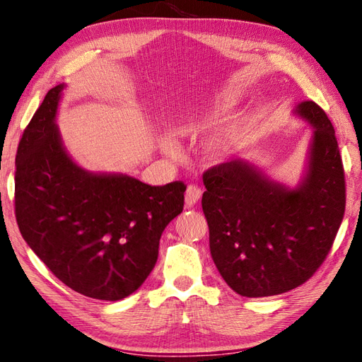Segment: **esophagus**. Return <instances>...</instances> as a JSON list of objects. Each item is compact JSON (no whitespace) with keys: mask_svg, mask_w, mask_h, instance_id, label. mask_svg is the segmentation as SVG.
<instances>
[{"mask_svg":"<svg viewBox=\"0 0 362 362\" xmlns=\"http://www.w3.org/2000/svg\"><path fill=\"white\" fill-rule=\"evenodd\" d=\"M202 195V189L195 186V185H189L187 189H186V194H185V202H186V206H192L195 205L199 198Z\"/></svg>","mask_w":362,"mask_h":362,"instance_id":"34e87169","label":"esophagus"}]
</instances>
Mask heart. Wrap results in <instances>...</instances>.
Returning <instances> with one entry per match:
<instances>
[{
	"label": "heart",
	"instance_id": "1",
	"mask_svg": "<svg viewBox=\"0 0 362 362\" xmlns=\"http://www.w3.org/2000/svg\"><path fill=\"white\" fill-rule=\"evenodd\" d=\"M229 105H230V101L227 100V98H220V100H217L214 104H213V107H211V110H210V114L213 117H218V116H221V114L229 108ZM165 146H167V149H171V145L170 144H165ZM220 141L214 145V154L216 156H218L220 154Z\"/></svg>",
	"mask_w": 362,
	"mask_h": 362
}]
</instances>
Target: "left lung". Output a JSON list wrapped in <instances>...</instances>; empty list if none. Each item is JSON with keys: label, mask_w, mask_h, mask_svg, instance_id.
Instances as JSON below:
<instances>
[{"label": "left lung", "mask_w": 362, "mask_h": 362, "mask_svg": "<svg viewBox=\"0 0 362 362\" xmlns=\"http://www.w3.org/2000/svg\"><path fill=\"white\" fill-rule=\"evenodd\" d=\"M295 112L314 127L308 171L296 189L243 160L214 165L202 176L213 261L246 298L280 295L305 283L325 262L344 220L345 171L333 124L313 101Z\"/></svg>", "instance_id": "left-lung-1"}]
</instances>
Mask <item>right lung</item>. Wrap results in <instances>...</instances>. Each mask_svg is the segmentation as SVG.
Returning a JSON list of instances; mask_svg holds the SVG:
<instances>
[{"label":"right lung","instance_id":"right-lung-1","mask_svg":"<svg viewBox=\"0 0 362 362\" xmlns=\"http://www.w3.org/2000/svg\"><path fill=\"white\" fill-rule=\"evenodd\" d=\"M63 89L48 90L18 142L16 220L30 250L66 286L119 300L154 269L163 230L183 211L186 185L149 186L76 165L55 126Z\"/></svg>","mask_w":362,"mask_h":362}]
</instances>
